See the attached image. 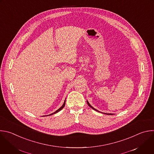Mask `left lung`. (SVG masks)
<instances>
[{
    "label": "left lung",
    "instance_id": "8db88e82",
    "mask_svg": "<svg viewBox=\"0 0 154 154\" xmlns=\"http://www.w3.org/2000/svg\"><path fill=\"white\" fill-rule=\"evenodd\" d=\"M86 101H87V103H88V105H89V107H91V108L92 109H93L94 110H95V111H97V112H100L99 111H98V110H97L96 109H95L94 108H93V107H92V106L89 104V103L88 100H86ZM101 113H103V114H106V115H114V114H111V113H110V114H108V113H105V112H101Z\"/></svg>",
    "mask_w": 154,
    "mask_h": 154
}]
</instances>
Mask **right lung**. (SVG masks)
Here are the masks:
<instances>
[{
    "mask_svg": "<svg viewBox=\"0 0 154 154\" xmlns=\"http://www.w3.org/2000/svg\"><path fill=\"white\" fill-rule=\"evenodd\" d=\"M65 100H66V99L65 100V101H64V103H63V105H62V106H61L59 109H57V111H56L54 112H53V113H52V114H49V115H48V116H51V115H53V114H56V113H57V112H59L60 111H61V110L64 108V106H65V101H66ZM43 116L45 117V116Z\"/></svg>",
    "mask_w": 154,
    "mask_h": 154,
    "instance_id": "1",
    "label": "right lung"
}]
</instances>
